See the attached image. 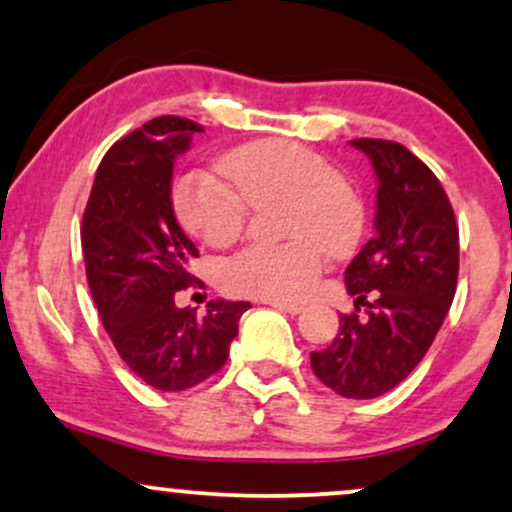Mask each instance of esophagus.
<instances>
[{"mask_svg": "<svg viewBox=\"0 0 512 512\" xmlns=\"http://www.w3.org/2000/svg\"><path fill=\"white\" fill-rule=\"evenodd\" d=\"M268 306H273L282 313H292V315L304 311V306H301V304H287V301H268Z\"/></svg>", "mask_w": 512, "mask_h": 512, "instance_id": "34e87169", "label": "esophagus"}]
</instances>
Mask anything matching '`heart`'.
Returning <instances> with one entry per match:
<instances>
[{"instance_id":"obj_1","label":"heart","mask_w":512,"mask_h":512,"mask_svg":"<svg viewBox=\"0 0 512 512\" xmlns=\"http://www.w3.org/2000/svg\"><path fill=\"white\" fill-rule=\"evenodd\" d=\"M223 175L194 170L173 187L182 227L213 246L242 235L249 204L287 199L289 242L249 244L223 266L235 294L301 301L323 273V249L342 254L363 232V201L323 156L289 140L244 144L223 159Z\"/></svg>"}]
</instances>
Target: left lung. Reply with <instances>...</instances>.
Instances as JSON below:
<instances>
[{"mask_svg":"<svg viewBox=\"0 0 512 512\" xmlns=\"http://www.w3.org/2000/svg\"><path fill=\"white\" fill-rule=\"evenodd\" d=\"M351 147L377 175V232L344 273L356 311L368 306V318L342 315L334 342L311 353V368L339 396L375 399L415 370L449 313L458 223L437 175L403 144L361 137Z\"/></svg>","mask_w":512,"mask_h":512,"instance_id":"8db88e82","label":"left lung"}]
</instances>
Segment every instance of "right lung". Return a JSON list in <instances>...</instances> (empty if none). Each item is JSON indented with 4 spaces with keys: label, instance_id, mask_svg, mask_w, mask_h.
I'll use <instances>...</instances> for the list:
<instances>
[{
    "label": "right lung",
    "instance_id": "obj_1",
    "mask_svg": "<svg viewBox=\"0 0 512 512\" xmlns=\"http://www.w3.org/2000/svg\"><path fill=\"white\" fill-rule=\"evenodd\" d=\"M204 128L180 116L144 123L106 151L82 216L87 285L113 346L149 387H197L227 361L249 301L178 308L175 294L197 277L199 256L175 220L173 163Z\"/></svg>",
    "mask_w": 512,
    "mask_h": 512
}]
</instances>
